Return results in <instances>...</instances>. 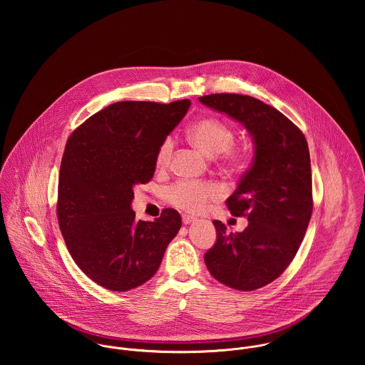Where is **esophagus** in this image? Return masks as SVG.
<instances>
[{"label":"esophagus","mask_w":365,"mask_h":365,"mask_svg":"<svg viewBox=\"0 0 365 365\" xmlns=\"http://www.w3.org/2000/svg\"><path fill=\"white\" fill-rule=\"evenodd\" d=\"M192 222H195V217H192V216H190V215H182V223H184V225H190V223H192Z\"/></svg>","instance_id":"obj_1"}]
</instances>
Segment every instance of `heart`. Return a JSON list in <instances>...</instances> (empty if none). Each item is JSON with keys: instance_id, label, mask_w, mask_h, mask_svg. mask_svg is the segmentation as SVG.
Listing matches in <instances>:
<instances>
[{"instance_id": "obj_1", "label": "heart", "mask_w": 365, "mask_h": 365, "mask_svg": "<svg viewBox=\"0 0 365 365\" xmlns=\"http://www.w3.org/2000/svg\"><path fill=\"white\" fill-rule=\"evenodd\" d=\"M190 139L195 148H198L208 157L223 155L226 161L235 167H240L245 163L246 156L242 152L232 150L235 142V133L232 128L219 119L205 118L195 122L190 128ZM173 149L174 140L171 136H167L157 150V167L164 168L170 164ZM219 195L220 190L216 185L197 182H178L170 187L165 192L168 202L190 212L201 210L208 200Z\"/></svg>"}]
</instances>
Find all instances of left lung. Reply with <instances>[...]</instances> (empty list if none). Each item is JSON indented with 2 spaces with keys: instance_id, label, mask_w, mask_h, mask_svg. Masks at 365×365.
Returning <instances> with one entry per match:
<instances>
[{
  "instance_id": "left-lung-1",
  "label": "left lung",
  "mask_w": 365,
  "mask_h": 365,
  "mask_svg": "<svg viewBox=\"0 0 365 365\" xmlns=\"http://www.w3.org/2000/svg\"><path fill=\"white\" fill-rule=\"evenodd\" d=\"M201 104L242 123L255 146L252 167L226 204L247 216L243 232L227 235L213 220L216 243L205 253L209 272L239 291L277 279L295 257L312 215V173L304 133L279 110L249 96L210 94Z\"/></svg>"
}]
</instances>
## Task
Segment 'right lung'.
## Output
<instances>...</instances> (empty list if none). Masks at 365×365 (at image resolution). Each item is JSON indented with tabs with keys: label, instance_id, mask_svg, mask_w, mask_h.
I'll return each mask as SVG.
<instances>
[{
	"label": "right lung",
	"instance_id": "add662e5",
	"mask_svg": "<svg viewBox=\"0 0 365 365\" xmlns=\"http://www.w3.org/2000/svg\"><path fill=\"white\" fill-rule=\"evenodd\" d=\"M190 100L109 105L68 138L58 177L57 219L81 271L109 291H129L156 274L181 216L164 209L136 220L133 190L152 180L161 142L185 116Z\"/></svg>",
	"mask_w": 365,
	"mask_h": 365
}]
</instances>
